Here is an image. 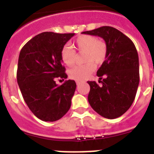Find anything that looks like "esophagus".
Returning <instances> with one entry per match:
<instances>
[{
    "mask_svg": "<svg viewBox=\"0 0 154 154\" xmlns=\"http://www.w3.org/2000/svg\"><path fill=\"white\" fill-rule=\"evenodd\" d=\"M76 83H77V85H79L82 84V83H83V82H82V81H77V82H76Z\"/></svg>",
    "mask_w": 154,
    "mask_h": 154,
    "instance_id": "1",
    "label": "esophagus"
}]
</instances>
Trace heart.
I'll use <instances>...</instances> for the list:
<instances>
[{
  "label": "heart",
  "instance_id": "b5f03b06",
  "mask_svg": "<svg viewBox=\"0 0 154 154\" xmlns=\"http://www.w3.org/2000/svg\"><path fill=\"white\" fill-rule=\"evenodd\" d=\"M72 48L77 53L83 54L84 65H75L69 71L70 78L82 81L90 76L95 69V65H101L106 59L108 53L107 45L92 35H82L72 44ZM77 53L72 47L65 45L60 50V59L67 66H72L75 63Z\"/></svg>",
  "mask_w": 154,
  "mask_h": 154
}]
</instances>
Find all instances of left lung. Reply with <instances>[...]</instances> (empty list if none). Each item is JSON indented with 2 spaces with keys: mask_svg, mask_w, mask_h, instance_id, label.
<instances>
[{
  "mask_svg": "<svg viewBox=\"0 0 154 154\" xmlns=\"http://www.w3.org/2000/svg\"><path fill=\"white\" fill-rule=\"evenodd\" d=\"M82 33L102 37L108 48L106 59L97 72L101 85L88 82L89 105L103 117H121L134 102L140 81L136 47L127 36L110 26Z\"/></svg>",
  "mask_w": 154,
  "mask_h": 154,
  "instance_id": "1",
  "label": "left lung"
}]
</instances>
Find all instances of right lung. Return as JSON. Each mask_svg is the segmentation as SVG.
<instances>
[{"label": "right lung", "instance_id": "1", "mask_svg": "<svg viewBox=\"0 0 154 154\" xmlns=\"http://www.w3.org/2000/svg\"><path fill=\"white\" fill-rule=\"evenodd\" d=\"M75 33L44 32L23 46L18 59L17 80L21 94L33 114L44 122H55L69 111L77 87L67 78L60 50ZM60 80V81H61Z\"/></svg>", "mask_w": 154, "mask_h": 154}]
</instances>
